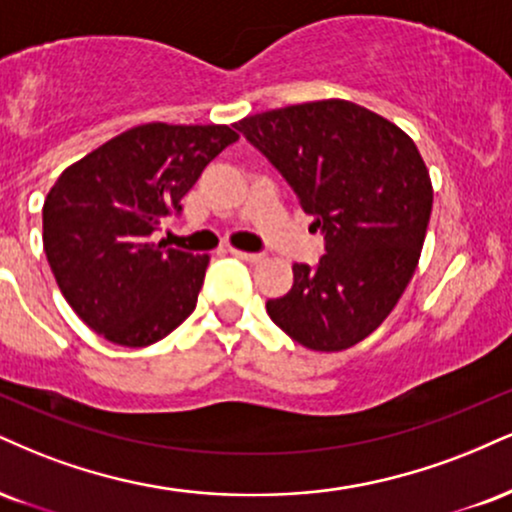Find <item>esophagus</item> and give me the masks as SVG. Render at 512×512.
<instances>
[{
  "label": "esophagus",
  "instance_id": "1",
  "mask_svg": "<svg viewBox=\"0 0 512 512\" xmlns=\"http://www.w3.org/2000/svg\"><path fill=\"white\" fill-rule=\"evenodd\" d=\"M229 252L233 257H238V260H245V262H260L262 260V252H245V250H236V248H229Z\"/></svg>",
  "mask_w": 512,
  "mask_h": 512
}]
</instances>
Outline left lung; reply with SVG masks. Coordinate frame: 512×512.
<instances>
[{
	"mask_svg": "<svg viewBox=\"0 0 512 512\" xmlns=\"http://www.w3.org/2000/svg\"><path fill=\"white\" fill-rule=\"evenodd\" d=\"M286 178L324 236L317 264H293V286L267 300L300 346L334 353L372 334L415 274L432 214V181L412 140L346 100L274 109L238 121Z\"/></svg>",
	"mask_w": 512,
	"mask_h": 512,
	"instance_id": "obj_1",
	"label": "left lung"
}]
</instances>
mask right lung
Returning a JSON list of instances; mask_svg holds the SVG:
<instances>
[{
    "label": "right lung",
    "instance_id": "obj_1",
    "mask_svg": "<svg viewBox=\"0 0 512 512\" xmlns=\"http://www.w3.org/2000/svg\"><path fill=\"white\" fill-rule=\"evenodd\" d=\"M236 140L229 126L145 123L57 178L42 207V243L66 303L92 331L143 348L186 322L209 257L152 238Z\"/></svg>",
    "mask_w": 512,
    "mask_h": 512
}]
</instances>
